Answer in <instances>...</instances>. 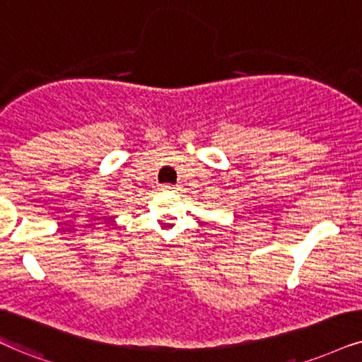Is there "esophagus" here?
I'll return each mask as SVG.
<instances>
[{"mask_svg":"<svg viewBox=\"0 0 362 362\" xmlns=\"http://www.w3.org/2000/svg\"><path fill=\"white\" fill-rule=\"evenodd\" d=\"M173 189H177V187L175 185H170V184H165V185L160 187V190H173Z\"/></svg>","mask_w":362,"mask_h":362,"instance_id":"1","label":"esophagus"}]
</instances>
